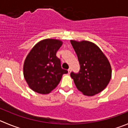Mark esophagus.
Returning a JSON list of instances; mask_svg holds the SVG:
<instances>
[{"label":"esophagus","mask_w":128,"mask_h":128,"mask_svg":"<svg viewBox=\"0 0 128 128\" xmlns=\"http://www.w3.org/2000/svg\"><path fill=\"white\" fill-rule=\"evenodd\" d=\"M71 71H72V68H69L68 69V74H70V73L71 72Z\"/></svg>","instance_id":"1"}]
</instances>
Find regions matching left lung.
I'll list each match as a JSON object with an SVG mask.
<instances>
[{
	"instance_id": "left-lung-1",
	"label": "left lung",
	"mask_w": 128,
	"mask_h": 128,
	"mask_svg": "<svg viewBox=\"0 0 128 128\" xmlns=\"http://www.w3.org/2000/svg\"><path fill=\"white\" fill-rule=\"evenodd\" d=\"M70 42L80 66L78 74H70L76 88L87 96L100 93L108 86L111 78V66L108 58L90 41L70 40Z\"/></svg>"
}]
</instances>
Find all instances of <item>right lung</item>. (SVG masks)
I'll use <instances>...</instances> for the list:
<instances>
[{
    "mask_svg": "<svg viewBox=\"0 0 128 128\" xmlns=\"http://www.w3.org/2000/svg\"><path fill=\"white\" fill-rule=\"evenodd\" d=\"M63 42L45 39L34 46L27 55L23 66L24 78L30 88L37 93L47 94L56 87L63 74L60 60L56 56Z\"/></svg>",
    "mask_w": 128,
    "mask_h": 128,
    "instance_id": "add662e5",
    "label": "right lung"
}]
</instances>
